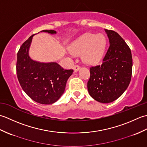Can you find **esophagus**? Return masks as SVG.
Instances as JSON below:
<instances>
[{"mask_svg": "<svg viewBox=\"0 0 147 147\" xmlns=\"http://www.w3.org/2000/svg\"><path fill=\"white\" fill-rule=\"evenodd\" d=\"M73 69H74V71H79V70L80 69V67L78 65H74V66Z\"/></svg>", "mask_w": 147, "mask_h": 147, "instance_id": "34e87169", "label": "esophagus"}]
</instances>
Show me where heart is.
<instances>
[{
    "mask_svg": "<svg viewBox=\"0 0 147 147\" xmlns=\"http://www.w3.org/2000/svg\"><path fill=\"white\" fill-rule=\"evenodd\" d=\"M106 42L105 36L101 33H86L72 43L69 51L74 55L82 54L83 61L86 64H95L104 55Z\"/></svg>",
    "mask_w": 147,
    "mask_h": 147,
    "instance_id": "heart-1",
    "label": "heart"
}]
</instances>
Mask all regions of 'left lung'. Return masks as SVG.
I'll list each match as a JSON object with an SVG mask.
<instances>
[{"instance_id":"1","label":"left lung","mask_w":147,"mask_h":147,"mask_svg":"<svg viewBox=\"0 0 147 147\" xmlns=\"http://www.w3.org/2000/svg\"><path fill=\"white\" fill-rule=\"evenodd\" d=\"M105 32L110 45L102 63L90 68L87 88L93 99L107 104L117 99L129 86L133 59L128 45L117 32L106 29Z\"/></svg>"}]
</instances>
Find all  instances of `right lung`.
<instances>
[{
	"label": "right lung",
	"instance_id": "add662e5",
	"mask_svg": "<svg viewBox=\"0 0 147 147\" xmlns=\"http://www.w3.org/2000/svg\"><path fill=\"white\" fill-rule=\"evenodd\" d=\"M41 32L56 34L54 30ZM34 35L24 42L17 54L16 73L22 88L33 100L42 104H52L63 94L67 81L73 73L57 62H41L31 59L29 49Z\"/></svg>",
	"mask_w": 147,
	"mask_h": 147
}]
</instances>
